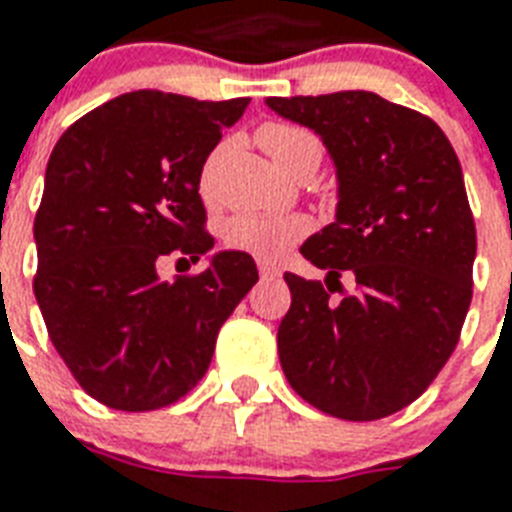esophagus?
<instances>
[{"instance_id":"obj_1","label":"esophagus","mask_w":512,"mask_h":512,"mask_svg":"<svg viewBox=\"0 0 512 512\" xmlns=\"http://www.w3.org/2000/svg\"><path fill=\"white\" fill-rule=\"evenodd\" d=\"M257 271H260V276H263V279H279L281 276L279 268L271 263H257Z\"/></svg>"}]
</instances>
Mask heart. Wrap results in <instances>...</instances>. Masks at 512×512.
Listing matches in <instances>:
<instances>
[{"instance_id": "b5f03b06", "label": "heart", "mask_w": 512, "mask_h": 512, "mask_svg": "<svg viewBox=\"0 0 512 512\" xmlns=\"http://www.w3.org/2000/svg\"><path fill=\"white\" fill-rule=\"evenodd\" d=\"M257 143L279 164L281 170L297 172L300 167H319L321 140L305 127L287 122H265L257 127ZM311 223L303 215H263L239 212L225 220L223 239L231 249L249 252L260 260H279L289 247H295Z\"/></svg>"}]
</instances>
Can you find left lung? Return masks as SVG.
<instances>
[{"instance_id":"1","label":"left lung","mask_w":512,"mask_h":512,"mask_svg":"<svg viewBox=\"0 0 512 512\" xmlns=\"http://www.w3.org/2000/svg\"><path fill=\"white\" fill-rule=\"evenodd\" d=\"M265 103L319 132L340 177L337 220L300 247L327 287L284 276L281 369L321 412L382 420L428 390L468 316L476 223L460 159L430 116L374 92ZM342 272L357 279L353 293Z\"/></svg>"}]
</instances>
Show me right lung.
<instances>
[{
	"instance_id": "1",
	"label": "right lung",
	"mask_w": 512,
	"mask_h": 512,
	"mask_svg": "<svg viewBox=\"0 0 512 512\" xmlns=\"http://www.w3.org/2000/svg\"><path fill=\"white\" fill-rule=\"evenodd\" d=\"M247 106L249 98L127 92L52 148L34 220V295L68 372L100 404L151 412L183 398L255 287L247 252H220L170 284L156 276L162 257L199 260L215 247L201 170Z\"/></svg>"
}]
</instances>
